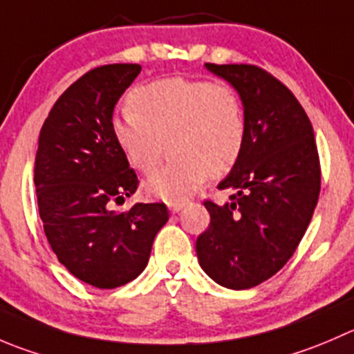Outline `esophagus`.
Instances as JSON below:
<instances>
[{
    "mask_svg": "<svg viewBox=\"0 0 354 354\" xmlns=\"http://www.w3.org/2000/svg\"><path fill=\"white\" fill-rule=\"evenodd\" d=\"M188 204V201H180V202H171L169 204V211L171 212H180L185 205Z\"/></svg>",
    "mask_w": 354,
    "mask_h": 354,
    "instance_id": "obj_1",
    "label": "esophagus"
}]
</instances>
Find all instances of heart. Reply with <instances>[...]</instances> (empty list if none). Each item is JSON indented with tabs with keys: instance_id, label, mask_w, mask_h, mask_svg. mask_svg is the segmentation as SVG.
I'll return each mask as SVG.
<instances>
[{
	"instance_id": "1",
	"label": "heart",
	"mask_w": 354,
	"mask_h": 354,
	"mask_svg": "<svg viewBox=\"0 0 354 354\" xmlns=\"http://www.w3.org/2000/svg\"><path fill=\"white\" fill-rule=\"evenodd\" d=\"M112 133L142 174L156 173L164 152H169L167 166L147 181L145 190L166 202H180L209 174L225 176L239 162L245 145V112L228 84L157 79L129 93L128 112L115 119Z\"/></svg>"
}]
</instances>
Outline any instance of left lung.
Wrapping results in <instances>:
<instances>
[{
  "instance_id": "8db88e82",
  "label": "left lung",
  "mask_w": 354,
  "mask_h": 354,
  "mask_svg": "<svg viewBox=\"0 0 354 354\" xmlns=\"http://www.w3.org/2000/svg\"><path fill=\"white\" fill-rule=\"evenodd\" d=\"M235 86L245 112V145L218 185L230 201H204L211 223L195 243L202 270L242 290L272 279L292 257L320 195L313 126L292 91L249 64H205Z\"/></svg>"
}]
</instances>
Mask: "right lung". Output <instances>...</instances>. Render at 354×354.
I'll return each mask as SVG.
<instances>
[{"instance_id": "add662e5", "label": "right lung", "mask_w": 354, "mask_h": 354, "mask_svg": "<svg viewBox=\"0 0 354 354\" xmlns=\"http://www.w3.org/2000/svg\"><path fill=\"white\" fill-rule=\"evenodd\" d=\"M140 71L138 64L88 71L55 102L39 133L34 185L46 239L75 279L98 289L135 280L169 219L164 202L112 209L140 185L112 133L115 105Z\"/></svg>"}]
</instances>
